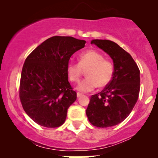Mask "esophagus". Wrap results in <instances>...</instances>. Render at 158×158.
Instances as JSON below:
<instances>
[{
  "mask_svg": "<svg viewBox=\"0 0 158 158\" xmlns=\"http://www.w3.org/2000/svg\"><path fill=\"white\" fill-rule=\"evenodd\" d=\"M77 97H81V96H82V94L79 93V92H77Z\"/></svg>",
  "mask_w": 158,
  "mask_h": 158,
  "instance_id": "esophagus-1",
  "label": "esophagus"
}]
</instances>
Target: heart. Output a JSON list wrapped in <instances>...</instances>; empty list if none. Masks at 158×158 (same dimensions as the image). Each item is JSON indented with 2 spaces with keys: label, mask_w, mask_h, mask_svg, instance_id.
I'll return each instance as SVG.
<instances>
[{
  "label": "heart",
  "mask_w": 158,
  "mask_h": 158,
  "mask_svg": "<svg viewBox=\"0 0 158 158\" xmlns=\"http://www.w3.org/2000/svg\"><path fill=\"white\" fill-rule=\"evenodd\" d=\"M85 78L79 83L78 89L82 92H89L94 88L106 86L113 77L114 67L110 60L105 59L102 53L95 50H87L79 56V62H69L67 73L70 80L73 82L79 81L86 70Z\"/></svg>",
  "instance_id": "heart-1"
}]
</instances>
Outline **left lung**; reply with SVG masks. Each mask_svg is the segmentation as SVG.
I'll return each mask as SVG.
<instances>
[{"instance_id": "8db88e82", "label": "left lung", "mask_w": 158, "mask_h": 158, "mask_svg": "<svg viewBox=\"0 0 158 158\" xmlns=\"http://www.w3.org/2000/svg\"><path fill=\"white\" fill-rule=\"evenodd\" d=\"M91 44L97 45L111 57L114 72L109 84L100 93L90 97L86 114L93 126L111 127L126 119L138 99L139 70L131 56L117 43L95 39Z\"/></svg>"}]
</instances>
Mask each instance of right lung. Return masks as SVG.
I'll return each mask as SVG.
<instances>
[{
	"label": "right lung",
	"mask_w": 158,
	"mask_h": 158,
	"mask_svg": "<svg viewBox=\"0 0 158 158\" xmlns=\"http://www.w3.org/2000/svg\"><path fill=\"white\" fill-rule=\"evenodd\" d=\"M86 41L71 36H52L27 57L19 86L23 110L34 122L46 128L64 123L77 92L68 81L67 66Z\"/></svg>",
	"instance_id": "right-lung-1"
}]
</instances>
